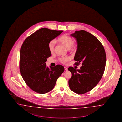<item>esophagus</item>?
Listing matches in <instances>:
<instances>
[{
  "instance_id": "34e87169",
  "label": "esophagus",
  "mask_w": 122,
  "mask_h": 122,
  "mask_svg": "<svg viewBox=\"0 0 122 122\" xmlns=\"http://www.w3.org/2000/svg\"><path fill=\"white\" fill-rule=\"evenodd\" d=\"M65 71H67V68L66 67H65Z\"/></svg>"
}]
</instances>
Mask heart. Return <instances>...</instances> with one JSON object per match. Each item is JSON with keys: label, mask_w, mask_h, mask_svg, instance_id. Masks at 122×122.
<instances>
[{"label": "heart", "mask_w": 122, "mask_h": 122, "mask_svg": "<svg viewBox=\"0 0 122 122\" xmlns=\"http://www.w3.org/2000/svg\"><path fill=\"white\" fill-rule=\"evenodd\" d=\"M58 41L61 43L65 46L67 48H70L71 49H74L75 47V44L73 42V39L71 37L65 34L61 36L58 39ZM56 43V41L55 40H52L48 43V47L49 51L51 53L54 52L55 49V44ZM70 59V57H61L59 58L60 62L62 63H65L66 62L69 61Z\"/></svg>", "instance_id": "obj_1"}]
</instances>
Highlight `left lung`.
I'll use <instances>...</instances> for the list:
<instances>
[{
    "mask_svg": "<svg viewBox=\"0 0 122 122\" xmlns=\"http://www.w3.org/2000/svg\"><path fill=\"white\" fill-rule=\"evenodd\" d=\"M76 39L77 48L74 60L76 65L82 62L80 69L70 67L71 77L68 81L70 88L77 94L91 91L101 79L105 70L106 55L102 44L92 34L84 30L71 35Z\"/></svg>",
    "mask_w": 122,
    "mask_h": 122,
    "instance_id": "8db88e82",
    "label": "left lung"
}]
</instances>
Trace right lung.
Masks as SVG:
<instances>
[{
	"instance_id": "obj_1",
	"label": "right lung",
	"mask_w": 122,
	"mask_h": 122,
	"mask_svg": "<svg viewBox=\"0 0 122 122\" xmlns=\"http://www.w3.org/2000/svg\"><path fill=\"white\" fill-rule=\"evenodd\" d=\"M63 31L42 28L27 37L22 45L20 71L27 85L36 93L44 94L51 91L65 71L60 65L49 68L46 63L51 55L48 43Z\"/></svg>"
}]
</instances>
